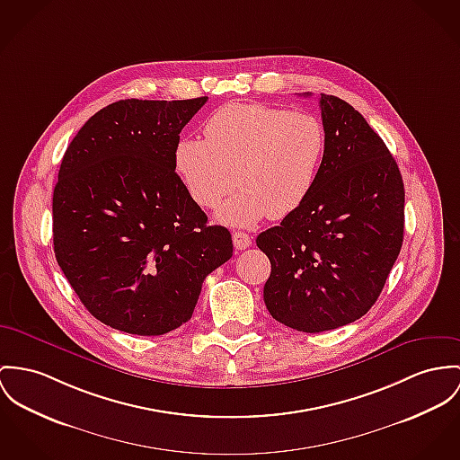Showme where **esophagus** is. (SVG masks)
Masks as SVG:
<instances>
[{
  "mask_svg": "<svg viewBox=\"0 0 460 460\" xmlns=\"http://www.w3.org/2000/svg\"><path fill=\"white\" fill-rule=\"evenodd\" d=\"M233 243L236 250H245L252 245V238L248 236L247 233L236 231V233H233Z\"/></svg>",
  "mask_w": 460,
  "mask_h": 460,
  "instance_id": "1",
  "label": "esophagus"
}]
</instances>
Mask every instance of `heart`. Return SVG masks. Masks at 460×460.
<instances>
[{
    "label": "heart",
    "instance_id": "1",
    "mask_svg": "<svg viewBox=\"0 0 460 460\" xmlns=\"http://www.w3.org/2000/svg\"><path fill=\"white\" fill-rule=\"evenodd\" d=\"M320 119L277 106L233 105L205 124V140L183 138L175 146V170L201 208H220L218 220L248 227L262 217L283 218L312 194L325 155Z\"/></svg>",
    "mask_w": 460,
    "mask_h": 460
}]
</instances>
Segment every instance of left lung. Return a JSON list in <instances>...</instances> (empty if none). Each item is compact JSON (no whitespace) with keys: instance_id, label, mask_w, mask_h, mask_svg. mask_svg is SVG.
Wrapping results in <instances>:
<instances>
[{"instance_id":"obj_1","label":"left lung","mask_w":460,"mask_h":460,"mask_svg":"<svg viewBox=\"0 0 460 460\" xmlns=\"http://www.w3.org/2000/svg\"><path fill=\"white\" fill-rule=\"evenodd\" d=\"M325 155L308 199L257 236L270 262L264 303L303 332L366 315L401 252L404 185L387 145L347 102L320 94Z\"/></svg>"}]
</instances>
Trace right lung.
Masks as SVG:
<instances>
[{"mask_svg": "<svg viewBox=\"0 0 460 460\" xmlns=\"http://www.w3.org/2000/svg\"><path fill=\"white\" fill-rule=\"evenodd\" d=\"M207 100L111 103L65 152L52 198L56 259L89 314L117 331L177 329L233 255L231 233L208 226L175 173L180 133Z\"/></svg>", "mask_w": 460, "mask_h": 460, "instance_id": "add662e5", "label": "right lung"}]
</instances>
